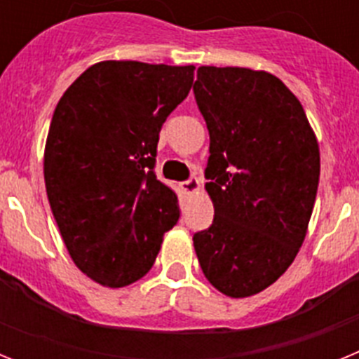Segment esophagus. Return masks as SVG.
I'll use <instances>...</instances> for the list:
<instances>
[{"label":"esophagus","instance_id":"obj_1","mask_svg":"<svg viewBox=\"0 0 359 359\" xmlns=\"http://www.w3.org/2000/svg\"><path fill=\"white\" fill-rule=\"evenodd\" d=\"M199 189H201V183H199L198 177H190L189 182L182 183L183 194H187V196L196 194V192H199Z\"/></svg>","mask_w":359,"mask_h":359}]
</instances>
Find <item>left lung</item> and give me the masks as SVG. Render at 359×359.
Wrapping results in <instances>:
<instances>
[{
  "label": "left lung",
  "mask_w": 359,
  "mask_h": 359,
  "mask_svg": "<svg viewBox=\"0 0 359 359\" xmlns=\"http://www.w3.org/2000/svg\"><path fill=\"white\" fill-rule=\"evenodd\" d=\"M194 95L210 135L205 183L214 223L194 233L212 286L246 298L271 286L306 239L320 149L302 104L275 75L199 66Z\"/></svg>",
  "instance_id": "obj_1"
}]
</instances>
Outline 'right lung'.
Instances as JSON below:
<instances>
[{"mask_svg":"<svg viewBox=\"0 0 359 359\" xmlns=\"http://www.w3.org/2000/svg\"><path fill=\"white\" fill-rule=\"evenodd\" d=\"M194 66L102 61L69 86L44 145V185L72 261L104 287L152 268L180 217L154 174L160 129L194 82Z\"/></svg>","mask_w":359,"mask_h":359,"instance_id":"add662e5","label":"right lung"}]
</instances>
